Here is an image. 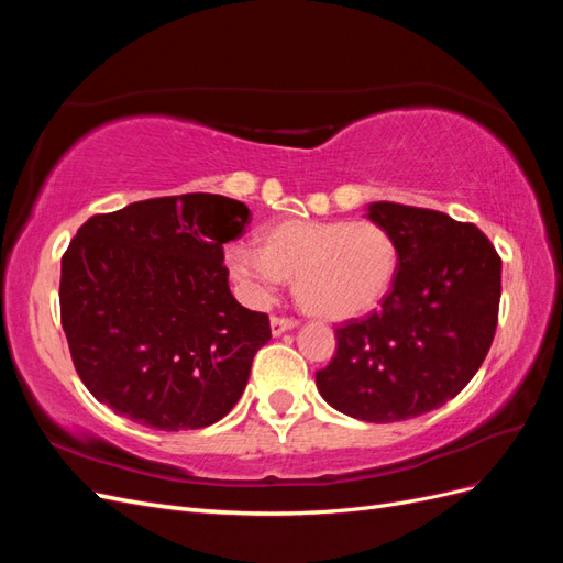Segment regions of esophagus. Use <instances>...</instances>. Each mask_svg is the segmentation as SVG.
<instances>
[{
	"label": "esophagus",
	"mask_w": 563,
	"mask_h": 563,
	"mask_svg": "<svg viewBox=\"0 0 563 563\" xmlns=\"http://www.w3.org/2000/svg\"><path fill=\"white\" fill-rule=\"evenodd\" d=\"M269 327H272V335H282L284 331H291L298 327L296 319H288V317H272L269 319Z\"/></svg>",
	"instance_id": "obj_1"
}]
</instances>
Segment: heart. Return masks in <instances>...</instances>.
<instances>
[{
	"instance_id": "obj_1",
	"label": "heart",
	"mask_w": 563,
	"mask_h": 563,
	"mask_svg": "<svg viewBox=\"0 0 563 563\" xmlns=\"http://www.w3.org/2000/svg\"><path fill=\"white\" fill-rule=\"evenodd\" d=\"M258 236L261 246L232 242L223 255L236 291L255 308L294 279L302 310L352 319L376 308L397 277V240L376 220H284Z\"/></svg>"
}]
</instances>
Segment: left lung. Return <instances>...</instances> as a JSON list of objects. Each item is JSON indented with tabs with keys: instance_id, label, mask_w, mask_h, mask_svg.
Listing matches in <instances>:
<instances>
[{
	"instance_id": "obj_1",
	"label": "left lung",
	"mask_w": 563,
	"mask_h": 563,
	"mask_svg": "<svg viewBox=\"0 0 563 563\" xmlns=\"http://www.w3.org/2000/svg\"><path fill=\"white\" fill-rule=\"evenodd\" d=\"M366 216L395 234L397 277L376 312L335 329L317 389L340 413L397 422L444 406L479 371L498 327L503 261L479 228L441 211L373 201Z\"/></svg>"
}]
</instances>
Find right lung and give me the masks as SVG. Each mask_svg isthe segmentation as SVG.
<instances>
[{
    "mask_svg": "<svg viewBox=\"0 0 563 563\" xmlns=\"http://www.w3.org/2000/svg\"><path fill=\"white\" fill-rule=\"evenodd\" d=\"M246 203L192 192L133 201L77 230L60 263L73 364L114 413L164 432L199 430L240 401L269 333L230 294L223 244Z\"/></svg>",
    "mask_w": 563,
    "mask_h": 563,
    "instance_id": "1",
    "label": "right lung"
}]
</instances>
